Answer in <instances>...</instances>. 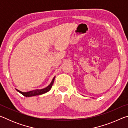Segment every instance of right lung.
I'll use <instances>...</instances> for the list:
<instances>
[{
  "mask_svg": "<svg viewBox=\"0 0 128 128\" xmlns=\"http://www.w3.org/2000/svg\"><path fill=\"white\" fill-rule=\"evenodd\" d=\"M55 78V77H54V78L52 79V81L50 83V84L48 86H47L46 88H42V89H40V90L36 89L35 90L30 91V92H21V91L17 90V89H16V90L18 92L21 93V94H22L24 96H25L26 97H30V96H36V95H39L44 94V93L48 92V91L51 88L53 84H54Z\"/></svg>",
  "mask_w": 128,
  "mask_h": 128,
  "instance_id": "obj_1",
  "label": "right lung"
}]
</instances>
